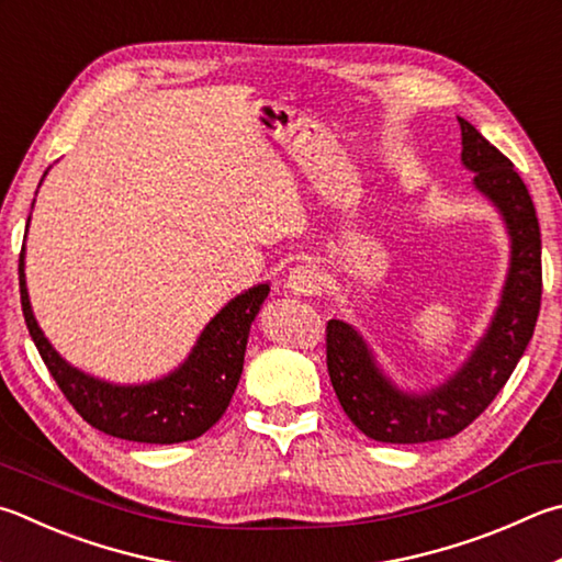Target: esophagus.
<instances>
[{
	"instance_id": "1",
	"label": "esophagus",
	"mask_w": 562,
	"mask_h": 562,
	"mask_svg": "<svg viewBox=\"0 0 562 562\" xmlns=\"http://www.w3.org/2000/svg\"><path fill=\"white\" fill-rule=\"evenodd\" d=\"M288 288L294 294H302V297H310L322 290V272L314 268V265H297V268L290 270Z\"/></svg>"
}]
</instances>
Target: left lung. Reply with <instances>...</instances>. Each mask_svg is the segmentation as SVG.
Here are the masks:
<instances>
[{
  "mask_svg": "<svg viewBox=\"0 0 562 562\" xmlns=\"http://www.w3.org/2000/svg\"><path fill=\"white\" fill-rule=\"evenodd\" d=\"M462 127V161L476 171V189L504 213L512 233V270L484 341L447 385L427 395H405L373 366L369 349L349 324L326 322V369L336 397L359 430L379 442L417 445L462 432L512 379L533 336L543 292L540 228L536 206L514 161L504 157L472 122Z\"/></svg>",
  "mask_w": 562,
  "mask_h": 562,
  "instance_id": "8db88e82",
  "label": "left lung"
}]
</instances>
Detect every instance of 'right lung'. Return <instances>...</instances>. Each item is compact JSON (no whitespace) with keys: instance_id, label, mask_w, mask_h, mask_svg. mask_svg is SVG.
<instances>
[{"instance_id":"add662e5","label":"right lung","mask_w":562,"mask_h":562,"mask_svg":"<svg viewBox=\"0 0 562 562\" xmlns=\"http://www.w3.org/2000/svg\"><path fill=\"white\" fill-rule=\"evenodd\" d=\"M19 292L26 329L54 375L60 393L95 430L130 442L175 445L196 440L226 413L243 373L250 324L260 304L268 300L270 288L240 294L216 314L203 329L189 361L167 379L147 385H110L90 379L60 359L54 346L41 334L29 304L24 282V248L19 255Z\"/></svg>"}]
</instances>
